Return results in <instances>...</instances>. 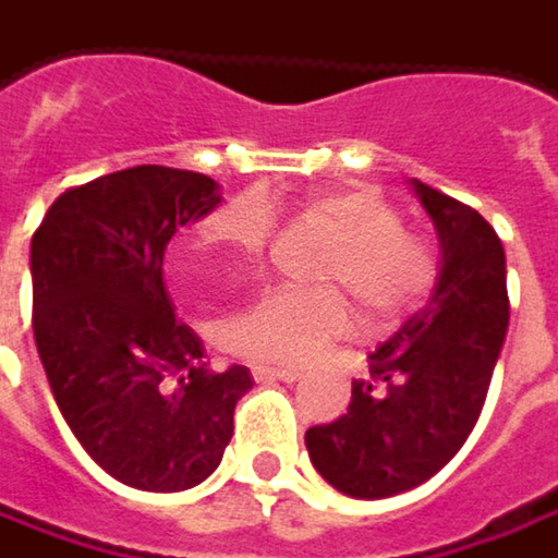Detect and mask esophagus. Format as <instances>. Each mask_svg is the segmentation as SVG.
I'll list each match as a JSON object with an SVG mask.
<instances>
[{
	"label": "esophagus",
	"instance_id": "esophagus-1",
	"mask_svg": "<svg viewBox=\"0 0 558 558\" xmlns=\"http://www.w3.org/2000/svg\"><path fill=\"white\" fill-rule=\"evenodd\" d=\"M253 377L255 380H262V384H268V380L293 384V380H300V368H271V365H255Z\"/></svg>",
	"mask_w": 558,
	"mask_h": 558
}]
</instances>
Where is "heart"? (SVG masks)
<instances>
[{"label":"heart","mask_w":558,"mask_h":558,"mask_svg":"<svg viewBox=\"0 0 558 558\" xmlns=\"http://www.w3.org/2000/svg\"><path fill=\"white\" fill-rule=\"evenodd\" d=\"M303 215L333 236L318 280L343 287L375 325H390L430 300L440 280L437 250L402 228V215L372 186H325L303 199ZM275 231L268 196L243 193L208 215L196 246L228 265H255ZM271 287L221 325V347L255 365H305L352 330L340 290Z\"/></svg>","instance_id":"heart-1"}]
</instances>
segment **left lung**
I'll return each instance as SVG.
<instances>
[{
  "label": "left lung",
  "mask_w": 558,
  "mask_h": 558,
  "mask_svg": "<svg viewBox=\"0 0 558 558\" xmlns=\"http://www.w3.org/2000/svg\"><path fill=\"white\" fill-rule=\"evenodd\" d=\"M415 196L440 236L430 303L368 352L347 415L305 430L312 465L355 499L412 490L469 440L490 390L506 327V253L472 206L422 181Z\"/></svg>",
  "instance_id": "left-lung-1"
}]
</instances>
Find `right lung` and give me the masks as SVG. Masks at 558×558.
<instances>
[{
	"label": "right lung",
	"instance_id": "right-lung-1",
	"mask_svg": "<svg viewBox=\"0 0 558 558\" xmlns=\"http://www.w3.org/2000/svg\"><path fill=\"white\" fill-rule=\"evenodd\" d=\"M218 183L136 165L64 190L31 240L34 340L61 418L114 481L174 494L221 465L243 365L211 372L165 290V246Z\"/></svg>",
	"mask_w": 558,
	"mask_h": 558
}]
</instances>
